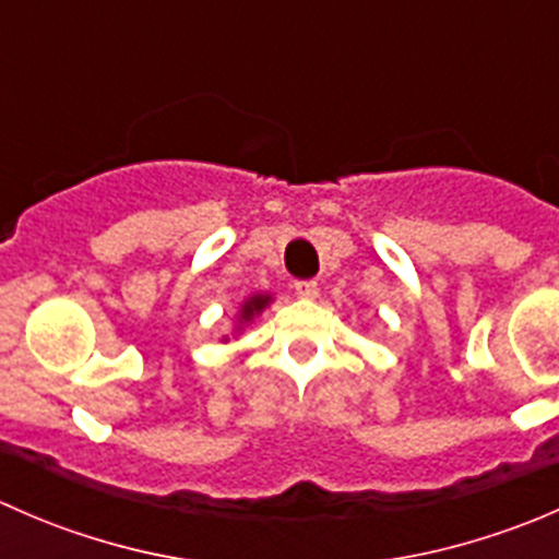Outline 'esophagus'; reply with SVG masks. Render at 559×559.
<instances>
[{
    "instance_id": "obj_1",
    "label": "esophagus",
    "mask_w": 559,
    "mask_h": 559,
    "mask_svg": "<svg viewBox=\"0 0 559 559\" xmlns=\"http://www.w3.org/2000/svg\"><path fill=\"white\" fill-rule=\"evenodd\" d=\"M295 292L302 300H313V297L319 295V284H316V281H295Z\"/></svg>"
}]
</instances>
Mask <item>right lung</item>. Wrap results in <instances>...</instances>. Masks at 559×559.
<instances>
[{
    "label": "right lung",
    "mask_w": 559,
    "mask_h": 559,
    "mask_svg": "<svg viewBox=\"0 0 559 559\" xmlns=\"http://www.w3.org/2000/svg\"><path fill=\"white\" fill-rule=\"evenodd\" d=\"M270 300H273L270 295H251V297H248L243 306H240V316H238L240 324H246V321H251L253 316L262 313L264 308L270 306ZM238 330H240V326H238Z\"/></svg>",
    "instance_id": "1"
}]
</instances>
